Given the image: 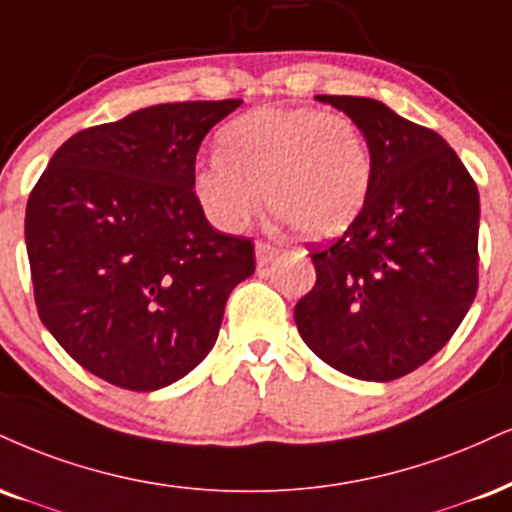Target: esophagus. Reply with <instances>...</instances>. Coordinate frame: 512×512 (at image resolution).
<instances>
[{"label":"esophagus","mask_w":512,"mask_h":512,"mask_svg":"<svg viewBox=\"0 0 512 512\" xmlns=\"http://www.w3.org/2000/svg\"><path fill=\"white\" fill-rule=\"evenodd\" d=\"M276 255H279V248H276V245L267 243V240H257V243H255V257H257V264H260V267L272 262Z\"/></svg>","instance_id":"1"}]
</instances>
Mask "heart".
<instances>
[{"instance_id": "b5f03b06", "label": "heart", "mask_w": 512, "mask_h": 512, "mask_svg": "<svg viewBox=\"0 0 512 512\" xmlns=\"http://www.w3.org/2000/svg\"><path fill=\"white\" fill-rule=\"evenodd\" d=\"M202 209L240 229L264 200L305 238H334L360 217L372 188V155L353 119L315 107H264L219 133V157L195 169Z\"/></svg>"}]
</instances>
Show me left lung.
<instances>
[{
    "instance_id": "8db88e82",
    "label": "left lung",
    "mask_w": 512,
    "mask_h": 512,
    "mask_svg": "<svg viewBox=\"0 0 512 512\" xmlns=\"http://www.w3.org/2000/svg\"><path fill=\"white\" fill-rule=\"evenodd\" d=\"M365 133L372 188L341 238L310 248L295 324L348 377L393 381L451 341L479 286V193L453 147L369 97L317 95Z\"/></svg>"
}]
</instances>
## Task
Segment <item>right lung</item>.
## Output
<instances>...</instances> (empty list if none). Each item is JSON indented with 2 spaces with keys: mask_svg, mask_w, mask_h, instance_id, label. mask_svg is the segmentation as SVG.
Segmentation results:
<instances>
[{
  "mask_svg": "<svg viewBox=\"0 0 512 512\" xmlns=\"http://www.w3.org/2000/svg\"><path fill=\"white\" fill-rule=\"evenodd\" d=\"M240 104H155L85 128L30 190L42 324L119 389L157 391L200 365L229 293L255 272L252 240L214 231L193 190L202 138Z\"/></svg>",
  "mask_w": 512,
  "mask_h": 512,
  "instance_id": "add662e5",
  "label": "right lung"
}]
</instances>
